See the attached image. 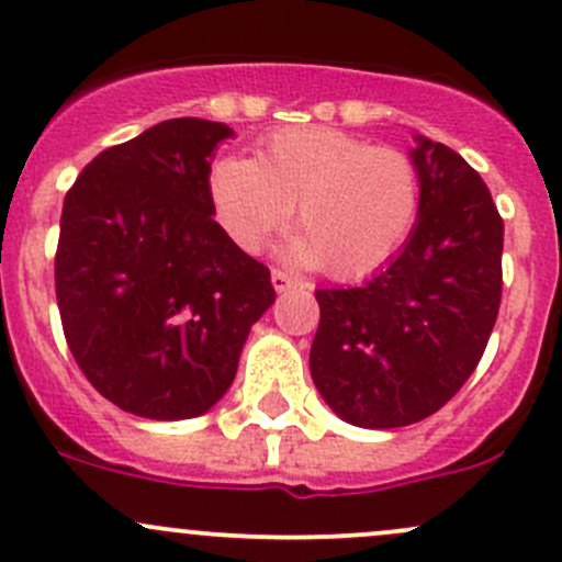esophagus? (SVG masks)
<instances>
[{
	"instance_id": "1",
	"label": "esophagus",
	"mask_w": 562,
	"mask_h": 562,
	"mask_svg": "<svg viewBox=\"0 0 562 562\" xmlns=\"http://www.w3.org/2000/svg\"><path fill=\"white\" fill-rule=\"evenodd\" d=\"M293 277L291 274H285V271H280V269H274L271 271V285H274V291L277 293H282V291H288V288H293Z\"/></svg>"
}]
</instances>
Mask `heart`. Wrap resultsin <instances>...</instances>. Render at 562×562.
<instances>
[{
	"mask_svg": "<svg viewBox=\"0 0 562 562\" xmlns=\"http://www.w3.org/2000/svg\"><path fill=\"white\" fill-rule=\"evenodd\" d=\"M220 228L245 252H258L293 217L304 234L285 255L323 266L337 280H361L405 245L418 214V173L405 151L372 146L334 127L269 135L258 157L225 155L209 171Z\"/></svg>",
	"mask_w": 562,
	"mask_h": 562,
	"instance_id": "b5f03b06",
	"label": "heart"
}]
</instances>
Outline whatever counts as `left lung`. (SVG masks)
<instances>
[{
    "mask_svg": "<svg viewBox=\"0 0 562 562\" xmlns=\"http://www.w3.org/2000/svg\"><path fill=\"white\" fill-rule=\"evenodd\" d=\"M418 220L386 269L315 291L310 372L342 422L394 429L432 416L473 375L501 310L503 220L454 149L416 135Z\"/></svg>",
    "mask_w": 562,
    "mask_h": 562,
    "instance_id": "1",
    "label": "left lung"
}]
</instances>
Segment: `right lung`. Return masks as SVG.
Instances as JSON below:
<instances>
[{
    "mask_svg": "<svg viewBox=\"0 0 562 562\" xmlns=\"http://www.w3.org/2000/svg\"><path fill=\"white\" fill-rule=\"evenodd\" d=\"M234 130L168 119L100 151L61 209L56 304L72 359L122 411L195 418L274 304L263 263L214 223L212 155Z\"/></svg>",
    "mask_w": 562,
    "mask_h": 562,
    "instance_id": "1",
    "label": "right lung"
}]
</instances>
